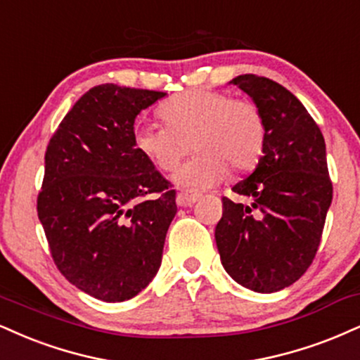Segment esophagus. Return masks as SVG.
Here are the masks:
<instances>
[{
    "mask_svg": "<svg viewBox=\"0 0 360 360\" xmlns=\"http://www.w3.org/2000/svg\"><path fill=\"white\" fill-rule=\"evenodd\" d=\"M199 199V194H196V193H179L176 196V202H177V206H181V207H186V206H191V205H194V202H196Z\"/></svg>",
    "mask_w": 360,
    "mask_h": 360,
    "instance_id": "34e87169",
    "label": "esophagus"
}]
</instances>
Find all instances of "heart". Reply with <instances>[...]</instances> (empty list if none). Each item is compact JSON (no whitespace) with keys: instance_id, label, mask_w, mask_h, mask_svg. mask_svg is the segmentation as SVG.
Returning <instances> with one entry per match:
<instances>
[{"instance_id":"heart-1","label":"heart","mask_w":360,"mask_h":360,"mask_svg":"<svg viewBox=\"0 0 360 360\" xmlns=\"http://www.w3.org/2000/svg\"><path fill=\"white\" fill-rule=\"evenodd\" d=\"M167 125L139 120L134 144L164 172L174 171L191 147L198 150L174 174L188 189H207L228 174L258 162L266 139L265 119L255 103L214 90H188L162 103Z\"/></svg>"}]
</instances>
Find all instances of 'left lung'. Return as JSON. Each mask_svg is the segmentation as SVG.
I'll return each instance as SVG.
<instances>
[{"instance_id":"left-lung-1","label":"left lung","mask_w":360,"mask_h":360,"mask_svg":"<svg viewBox=\"0 0 360 360\" xmlns=\"http://www.w3.org/2000/svg\"><path fill=\"white\" fill-rule=\"evenodd\" d=\"M265 119L266 139L255 171L233 186L251 205L223 198L216 245L224 270L245 288L274 293L314 262L332 202L326 141L302 102L265 77L238 75Z\"/></svg>"}]
</instances>
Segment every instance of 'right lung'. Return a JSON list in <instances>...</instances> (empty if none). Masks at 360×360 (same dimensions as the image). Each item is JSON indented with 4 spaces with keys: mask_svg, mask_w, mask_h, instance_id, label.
Wrapping results in <instances>:
<instances>
[{
    "mask_svg": "<svg viewBox=\"0 0 360 360\" xmlns=\"http://www.w3.org/2000/svg\"><path fill=\"white\" fill-rule=\"evenodd\" d=\"M164 95L94 86L46 147L37 210L51 257L72 285L102 302L136 297L161 266L176 191L136 149L134 122Z\"/></svg>",
    "mask_w": 360,
    "mask_h": 360,
    "instance_id": "add662e5",
    "label": "right lung"
}]
</instances>
